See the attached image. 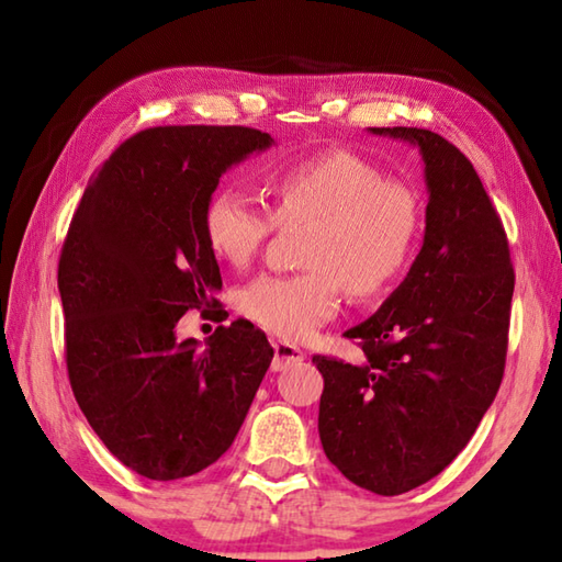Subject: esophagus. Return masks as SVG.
Returning a JSON list of instances; mask_svg holds the SVG:
<instances>
[{
  "label": "esophagus",
  "instance_id": "obj_1",
  "mask_svg": "<svg viewBox=\"0 0 562 562\" xmlns=\"http://www.w3.org/2000/svg\"><path fill=\"white\" fill-rule=\"evenodd\" d=\"M272 348H274V362H272L274 372H282V369H288L290 364H300L304 360V352L292 342L274 340Z\"/></svg>",
  "mask_w": 562,
  "mask_h": 562
}]
</instances>
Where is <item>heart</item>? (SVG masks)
<instances>
[{
	"instance_id": "obj_1",
	"label": "heart",
	"mask_w": 562,
	"mask_h": 562,
	"mask_svg": "<svg viewBox=\"0 0 562 562\" xmlns=\"http://www.w3.org/2000/svg\"><path fill=\"white\" fill-rule=\"evenodd\" d=\"M272 210L220 186L202 210L212 254L246 266L278 224H312L308 270L258 274L238 294L241 312L274 336L302 340L338 312L340 284L372 300L408 270L423 234V200L408 183L348 149H326L270 171Z\"/></svg>"
}]
</instances>
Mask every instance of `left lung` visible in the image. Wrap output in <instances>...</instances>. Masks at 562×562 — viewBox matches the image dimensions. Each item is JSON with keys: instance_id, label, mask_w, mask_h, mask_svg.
<instances>
[{"instance_id": "left-lung-1", "label": "left lung", "mask_w": 562, "mask_h": 562, "mask_svg": "<svg viewBox=\"0 0 562 562\" xmlns=\"http://www.w3.org/2000/svg\"><path fill=\"white\" fill-rule=\"evenodd\" d=\"M420 149L425 241L398 290L364 324L362 364L314 355L318 435L355 485L401 495L469 445L505 374L515 268L503 220L473 164L432 130L369 127Z\"/></svg>"}]
</instances>
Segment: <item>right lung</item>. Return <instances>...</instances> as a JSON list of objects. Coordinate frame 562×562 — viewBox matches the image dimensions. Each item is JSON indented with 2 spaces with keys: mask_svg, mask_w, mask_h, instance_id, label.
<instances>
[{
  "mask_svg": "<svg viewBox=\"0 0 562 562\" xmlns=\"http://www.w3.org/2000/svg\"><path fill=\"white\" fill-rule=\"evenodd\" d=\"M272 145L244 125H166L125 139L69 222L57 266L71 391L117 461L149 481L195 475L232 447L272 362L248 321L178 340L217 306L202 210L229 166Z\"/></svg>",
  "mask_w": 562,
  "mask_h": 562,
  "instance_id": "obj_1",
  "label": "right lung"
}]
</instances>
